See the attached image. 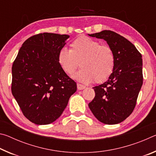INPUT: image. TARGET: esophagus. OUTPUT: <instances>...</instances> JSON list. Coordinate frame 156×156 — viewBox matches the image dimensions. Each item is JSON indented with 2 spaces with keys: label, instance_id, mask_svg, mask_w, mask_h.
I'll return each mask as SVG.
<instances>
[{
  "label": "esophagus",
  "instance_id": "34e87169",
  "mask_svg": "<svg viewBox=\"0 0 156 156\" xmlns=\"http://www.w3.org/2000/svg\"><path fill=\"white\" fill-rule=\"evenodd\" d=\"M77 88L78 90H83L84 88H85V86L83 85V84H77Z\"/></svg>",
  "mask_w": 156,
  "mask_h": 156
}]
</instances>
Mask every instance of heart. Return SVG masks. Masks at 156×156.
<instances>
[{"mask_svg":"<svg viewBox=\"0 0 156 156\" xmlns=\"http://www.w3.org/2000/svg\"><path fill=\"white\" fill-rule=\"evenodd\" d=\"M70 47L69 50L62 48L58 54V62L67 74H72L80 65L82 69L73 78L83 83H102L112 74L115 58L109 46L101 45L89 37L80 36Z\"/></svg>","mask_w":156,"mask_h":156,"instance_id":"b5f03b06","label":"heart"}]
</instances>
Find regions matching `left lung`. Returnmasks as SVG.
<instances>
[{
    "mask_svg": "<svg viewBox=\"0 0 156 156\" xmlns=\"http://www.w3.org/2000/svg\"><path fill=\"white\" fill-rule=\"evenodd\" d=\"M103 39L112 49L114 70L103 84L94 87L96 96L89 107L100 122L120 123L131 115L143 83L142 55L127 39L110 30L88 34Z\"/></svg>",
    "mask_w": 156,
    "mask_h": 156,
    "instance_id": "left-lung-1",
    "label": "left lung"
}]
</instances>
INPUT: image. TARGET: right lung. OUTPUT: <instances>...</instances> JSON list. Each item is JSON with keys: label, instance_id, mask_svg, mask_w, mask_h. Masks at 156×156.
I'll list each match as a JSON object with an SVG mask.
<instances>
[{"label": "right lung", "instance_id": "1", "mask_svg": "<svg viewBox=\"0 0 156 156\" xmlns=\"http://www.w3.org/2000/svg\"><path fill=\"white\" fill-rule=\"evenodd\" d=\"M69 36L43 33L27 39L12 65V92L26 118L36 125L58 118L76 83L63 72L58 54Z\"/></svg>", "mask_w": 156, "mask_h": 156}]
</instances>
